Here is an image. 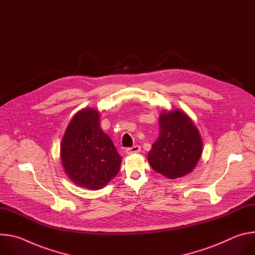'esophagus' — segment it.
I'll use <instances>...</instances> for the list:
<instances>
[{
    "mask_svg": "<svg viewBox=\"0 0 255 255\" xmlns=\"http://www.w3.org/2000/svg\"><path fill=\"white\" fill-rule=\"evenodd\" d=\"M141 151V147L139 146V145H134V146L132 147H128L126 149V153L127 154H133V153H138Z\"/></svg>",
    "mask_w": 255,
    "mask_h": 255,
    "instance_id": "1",
    "label": "esophagus"
}]
</instances>
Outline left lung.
<instances>
[{"mask_svg":"<svg viewBox=\"0 0 255 255\" xmlns=\"http://www.w3.org/2000/svg\"><path fill=\"white\" fill-rule=\"evenodd\" d=\"M159 136L148 152L151 167L174 179L193 171L203 152L198 128L183 111L163 110L158 119Z\"/></svg>","mask_w":255,"mask_h":255,"instance_id":"8db88e82","label":"left lung"}]
</instances>
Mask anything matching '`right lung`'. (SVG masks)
<instances>
[{"label": "right lung", "mask_w": 255, "mask_h": 255, "mask_svg": "<svg viewBox=\"0 0 255 255\" xmlns=\"http://www.w3.org/2000/svg\"><path fill=\"white\" fill-rule=\"evenodd\" d=\"M65 173L88 190H100L118 173L122 157L100 126V112L87 108L69 122L60 144Z\"/></svg>", "instance_id": "right-lung-1"}]
</instances>
